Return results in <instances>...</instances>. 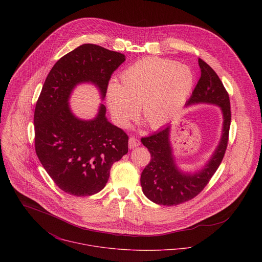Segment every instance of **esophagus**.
I'll use <instances>...</instances> for the list:
<instances>
[{"instance_id": "1", "label": "esophagus", "mask_w": 262, "mask_h": 262, "mask_svg": "<svg viewBox=\"0 0 262 262\" xmlns=\"http://www.w3.org/2000/svg\"><path fill=\"white\" fill-rule=\"evenodd\" d=\"M139 145H140V141L137 138H135V137H130L129 138V148L132 149V148H135Z\"/></svg>"}]
</instances>
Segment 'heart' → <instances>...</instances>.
Returning <instances> with one entry per match:
<instances>
[{"instance_id": "heart-1", "label": "heart", "mask_w": 262, "mask_h": 262, "mask_svg": "<svg viewBox=\"0 0 262 262\" xmlns=\"http://www.w3.org/2000/svg\"><path fill=\"white\" fill-rule=\"evenodd\" d=\"M193 85L190 70L178 62L150 57L132 64L112 81L106 99L114 122L127 127L141 106V116L151 128L168 123L187 102Z\"/></svg>"}]
</instances>
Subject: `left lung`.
<instances>
[{
	"instance_id": "left-lung-1",
	"label": "left lung",
	"mask_w": 262,
	"mask_h": 262,
	"mask_svg": "<svg viewBox=\"0 0 262 262\" xmlns=\"http://www.w3.org/2000/svg\"><path fill=\"white\" fill-rule=\"evenodd\" d=\"M199 66L201 77L187 105L207 103L219 106L224 118L222 137L206 166L193 174L183 172L174 163L169 142V125L141 138L142 144L151 154L149 163L141 173V187L150 201L158 205L177 206L196 196L218 169L227 149L231 124L229 95L218 75L208 63L199 58Z\"/></svg>"
}]
</instances>
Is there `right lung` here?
Returning a JSON list of instances; mask_svg holds the SVG:
<instances>
[{
	"label": "right lung",
	"instance_id": "obj_1",
	"mask_svg": "<svg viewBox=\"0 0 262 262\" xmlns=\"http://www.w3.org/2000/svg\"><path fill=\"white\" fill-rule=\"evenodd\" d=\"M125 55L96 44H82L62 56L47 75L34 112L35 151L55 185L75 196L102 190L113 163L128 152V135L106 118L101 104L97 117L83 121L69 105L80 82L95 83L105 98L113 73Z\"/></svg>",
	"mask_w": 262,
	"mask_h": 262
}]
</instances>
